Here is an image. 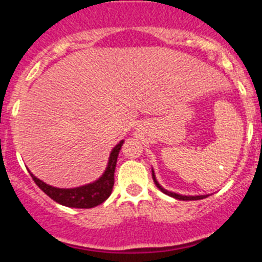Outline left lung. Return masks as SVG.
I'll return each mask as SVG.
<instances>
[{"label":"left lung","instance_id":"obj_1","mask_svg":"<svg viewBox=\"0 0 262 262\" xmlns=\"http://www.w3.org/2000/svg\"><path fill=\"white\" fill-rule=\"evenodd\" d=\"M152 178H154L155 185L159 187L160 190L163 191L164 194H166V195L173 196V198H176V200H180V201H198V200H203V198H206V196H209V195H181V194H177V193H173V191L166 190V189H164V187L161 186V185L159 184V181L156 180V176H155L154 169H152Z\"/></svg>","mask_w":262,"mask_h":262}]
</instances>
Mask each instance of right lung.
Returning a JSON list of instances; mask_svg holds the SVG:
<instances>
[{
    "instance_id": "obj_1",
    "label": "right lung",
    "mask_w": 262,
    "mask_h": 262,
    "mask_svg": "<svg viewBox=\"0 0 262 262\" xmlns=\"http://www.w3.org/2000/svg\"><path fill=\"white\" fill-rule=\"evenodd\" d=\"M123 142L124 140H120L113 148L103 174L94 182L82 185V186L72 187V189H60V187L47 185L41 180L36 178L30 170L29 172L34 182L40 187V190L45 191L55 202L67 206V207H75V209H92V207H96V206L105 202L113 191L115 165H117L118 155H119L120 148L123 145Z\"/></svg>"
}]
</instances>
